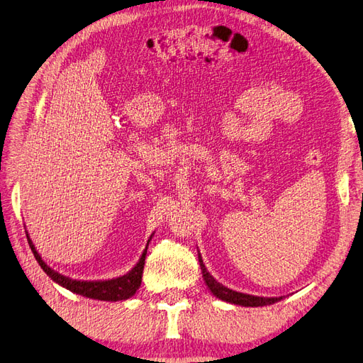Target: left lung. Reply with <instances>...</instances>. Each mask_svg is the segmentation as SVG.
I'll list each match as a JSON object with an SVG mask.
<instances>
[{"label":"left lung","mask_w":363,"mask_h":363,"mask_svg":"<svg viewBox=\"0 0 363 363\" xmlns=\"http://www.w3.org/2000/svg\"><path fill=\"white\" fill-rule=\"evenodd\" d=\"M199 262H201V270H202V276H203L206 286L220 300L232 303V305L245 306V308H258V306L273 305V303L280 301L284 298V296L282 297H258V296H250V294H244V292H237L233 289H229L228 286H223L220 282H217V280L211 274H209V272L206 270V267L202 261L201 253H199Z\"/></svg>","instance_id":"left-lung-1"}]
</instances>
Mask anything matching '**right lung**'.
I'll use <instances>...</instances> for the list:
<instances>
[{
    "instance_id": "1",
    "label": "right lung",
    "mask_w": 363,
    "mask_h": 363,
    "mask_svg": "<svg viewBox=\"0 0 363 363\" xmlns=\"http://www.w3.org/2000/svg\"><path fill=\"white\" fill-rule=\"evenodd\" d=\"M152 238V235H150ZM27 240L31 247V252L34 255V258L39 262L42 267V270L48 274L55 284L75 292V294H79L87 298L93 300H104V301H121V300H128L133 297L137 289L142 285V276H143V268H145V259H146V253H147V245L146 249L142 253V258L138 259V262L134 265L133 270L128 272L126 274L110 279V280H74L71 277H66L60 273H57L52 270L51 267L46 265L43 259L40 258V255L38 253L36 247L27 233Z\"/></svg>"
}]
</instances>
